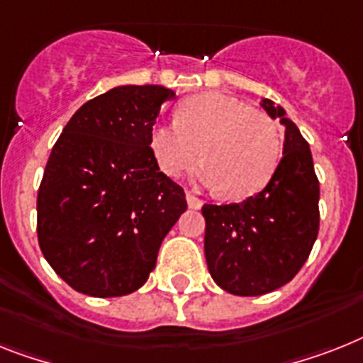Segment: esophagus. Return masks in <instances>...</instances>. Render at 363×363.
I'll return each instance as SVG.
<instances>
[{"label": "esophagus", "mask_w": 363, "mask_h": 363, "mask_svg": "<svg viewBox=\"0 0 363 363\" xmlns=\"http://www.w3.org/2000/svg\"><path fill=\"white\" fill-rule=\"evenodd\" d=\"M185 199H187V203H189V208L191 209H200L202 208V200L200 199H196V196H194L193 193H191V191H187V193H185Z\"/></svg>", "instance_id": "obj_1"}]
</instances>
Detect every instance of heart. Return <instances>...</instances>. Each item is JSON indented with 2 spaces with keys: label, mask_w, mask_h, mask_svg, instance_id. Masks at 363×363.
I'll use <instances>...</instances> for the list:
<instances>
[{
  "label": "heart",
  "mask_w": 363,
  "mask_h": 363,
  "mask_svg": "<svg viewBox=\"0 0 363 363\" xmlns=\"http://www.w3.org/2000/svg\"><path fill=\"white\" fill-rule=\"evenodd\" d=\"M150 148L164 174L176 176L203 163L196 178L220 189L226 199L241 200L262 191L282 157V133L271 116L245 101L206 92L182 104L176 122H157L150 131Z\"/></svg>",
  "instance_id": "b5f03b06"
}]
</instances>
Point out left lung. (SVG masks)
Segmentation results:
<instances>
[{
	"label": "left lung",
	"instance_id": "1",
	"mask_svg": "<svg viewBox=\"0 0 363 363\" xmlns=\"http://www.w3.org/2000/svg\"><path fill=\"white\" fill-rule=\"evenodd\" d=\"M262 107L286 128L274 176L239 203H203V252L209 274L239 296L271 293L291 282L319 233V179L310 145L286 111L263 98Z\"/></svg>",
	"mask_w": 363,
	"mask_h": 363
}]
</instances>
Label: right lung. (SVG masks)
Instances as JSON below:
<instances>
[{
	"instance_id": "obj_1",
	"label": "right lung",
	"mask_w": 363,
	"mask_h": 363,
	"mask_svg": "<svg viewBox=\"0 0 363 363\" xmlns=\"http://www.w3.org/2000/svg\"><path fill=\"white\" fill-rule=\"evenodd\" d=\"M174 96L161 85L115 86L83 104L52 148L37 196L38 245L76 291H137L187 209L150 148L161 106Z\"/></svg>"
}]
</instances>
